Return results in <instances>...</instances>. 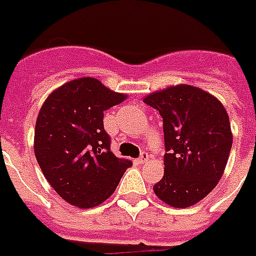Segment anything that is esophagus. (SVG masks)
<instances>
[{"label":"esophagus","mask_w":256,"mask_h":256,"mask_svg":"<svg viewBox=\"0 0 256 256\" xmlns=\"http://www.w3.org/2000/svg\"><path fill=\"white\" fill-rule=\"evenodd\" d=\"M147 160H148V154L144 152V151H143V152L140 154V156H139L138 162H139V163H140V164H143V163H146Z\"/></svg>","instance_id":"1"}]
</instances>
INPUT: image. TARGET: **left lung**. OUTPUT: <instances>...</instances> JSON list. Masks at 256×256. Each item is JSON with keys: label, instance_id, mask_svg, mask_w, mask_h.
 <instances>
[{"label": "left lung", "instance_id": "1", "mask_svg": "<svg viewBox=\"0 0 256 256\" xmlns=\"http://www.w3.org/2000/svg\"><path fill=\"white\" fill-rule=\"evenodd\" d=\"M143 102L163 118L164 176L154 192L174 208L192 206L225 171L232 144L229 116L214 96L186 84L151 93Z\"/></svg>", "mask_w": 256, "mask_h": 256}]
</instances>
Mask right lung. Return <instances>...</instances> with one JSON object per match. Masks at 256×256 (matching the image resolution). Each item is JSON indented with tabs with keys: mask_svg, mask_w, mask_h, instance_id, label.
Segmentation results:
<instances>
[{
	"mask_svg": "<svg viewBox=\"0 0 256 256\" xmlns=\"http://www.w3.org/2000/svg\"><path fill=\"white\" fill-rule=\"evenodd\" d=\"M126 94L81 78L54 90L35 124L34 151L47 182L63 200L93 208L109 198L132 162L110 151L104 112Z\"/></svg>",
	"mask_w": 256,
	"mask_h": 256,
	"instance_id": "obj_1",
	"label": "right lung"
}]
</instances>
